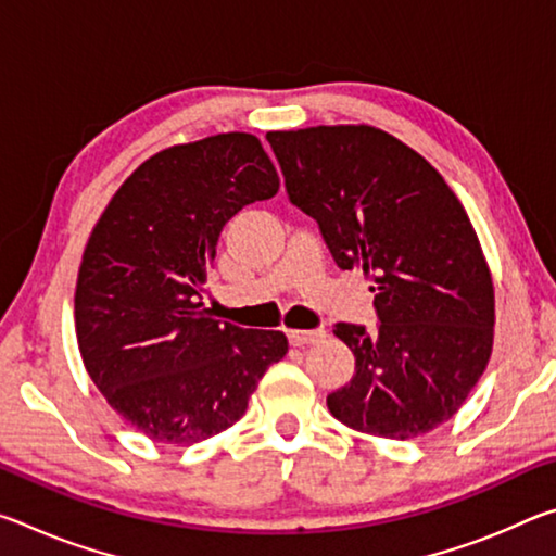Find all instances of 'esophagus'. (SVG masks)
Here are the masks:
<instances>
[{
	"label": "esophagus",
	"instance_id": "1",
	"mask_svg": "<svg viewBox=\"0 0 556 556\" xmlns=\"http://www.w3.org/2000/svg\"><path fill=\"white\" fill-rule=\"evenodd\" d=\"M324 336L326 333L316 331V328H312V331H289V343L301 348V345H308V343H318Z\"/></svg>",
	"mask_w": 556,
	"mask_h": 556
}]
</instances>
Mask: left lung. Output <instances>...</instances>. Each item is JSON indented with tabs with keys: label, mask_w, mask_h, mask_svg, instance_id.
I'll return each mask as SVG.
<instances>
[{
	"label": "left lung",
	"mask_w": 556,
	"mask_h": 556,
	"mask_svg": "<svg viewBox=\"0 0 556 556\" xmlns=\"http://www.w3.org/2000/svg\"><path fill=\"white\" fill-rule=\"evenodd\" d=\"M267 142L336 265L372 281L378 333L336 324L355 375L328 394V409L361 434H429L460 409L493 353L495 289L468 213L425 156L378 127L279 129Z\"/></svg>",
	"instance_id": "8db88e82"
}]
</instances>
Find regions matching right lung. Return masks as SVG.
Listing matches in <instances>:
<instances>
[{"instance_id":"right-lung-1","label":"right lung","mask_w":556,"mask_h":556,"mask_svg":"<svg viewBox=\"0 0 556 556\" xmlns=\"http://www.w3.org/2000/svg\"><path fill=\"white\" fill-rule=\"evenodd\" d=\"M277 191L260 139L225 131L149 156L92 228L75 285L80 357L152 441L188 446L232 427L287 355L281 331L220 324L201 301L223 225Z\"/></svg>"}]
</instances>
